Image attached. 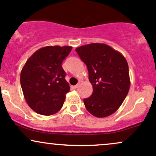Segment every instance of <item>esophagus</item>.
Segmentation results:
<instances>
[{"mask_svg": "<svg viewBox=\"0 0 156 156\" xmlns=\"http://www.w3.org/2000/svg\"><path fill=\"white\" fill-rule=\"evenodd\" d=\"M78 85H79V83H78V84H76V85H75V86H73V89H76L77 87H78Z\"/></svg>", "mask_w": 156, "mask_h": 156, "instance_id": "1", "label": "esophagus"}]
</instances>
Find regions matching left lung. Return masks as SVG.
Listing matches in <instances>:
<instances>
[{"label":"left lung","mask_w":156,"mask_h":156,"mask_svg":"<svg viewBox=\"0 0 156 156\" xmlns=\"http://www.w3.org/2000/svg\"><path fill=\"white\" fill-rule=\"evenodd\" d=\"M87 65L92 95L83 99L90 113L104 118L114 113L127 95L130 87L127 61L121 53L104 44H90L75 49Z\"/></svg>","instance_id":"obj_1"}]
</instances>
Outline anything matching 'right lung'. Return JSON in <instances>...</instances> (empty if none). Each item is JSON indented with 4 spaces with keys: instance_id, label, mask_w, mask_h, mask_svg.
<instances>
[{
    "instance_id": "obj_1",
    "label": "right lung",
    "mask_w": 156,
    "mask_h": 156,
    "mask_svg": "<svg viewBox=\"0 0 156 156\" xmlns=\"http://www.w3.org/2000/svg\"><path fill=\"white\" fill-rule=\"evenodd\" d=\"M72 49L68 46L41 48L23 66L20 85L26 101L37 113L51 115L63 107L70 87L61 64Z\"/></svg>"
}]
</instances>
